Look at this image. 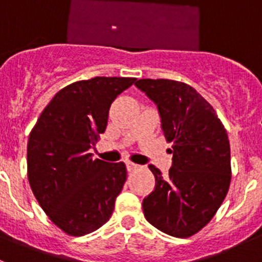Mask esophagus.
I'll return each mask as SVG.
<instances>
[{
	"mask_svg": "<svg viewBox=\"0 0 262 262\" xmlns=\"http://www.w3.org/2000/svg\"><path fill=\"white\" fill-rule=\"evenodd\" d=\"M126 165H127V170H128V172H133V170H136V169L140 168V166H139L138 164L131 163V161H128V163H127Z\"/></svg>",
	"mask_w": 262,
	"mask_h": 262,
	"instance_id": "1",
	"label": "esophagus"
}]
</instances>
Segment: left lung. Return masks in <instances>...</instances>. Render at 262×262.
<instances>
[{"mask_svg": "<svg viewBox=\"0 0 262 262\" xmlns=\"http://www.w3.org/2000/svg\"><path fill=\"white\" fill-rule=\"evenodd\" d=\"M135 85L157 105L173 154L165 177L149 165L156 186L143 200V212L157 230L189 237L211 221L228 193V135L214 107L190 85L165 78H143Z\"/></svg>", "mask_w": 262, "mask_h": 262, "instance_id": "8db88e82", "label": "left lung"}]
</instances>
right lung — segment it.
I'll return each instance as SVG.
<instances>
[{
    "instance_id": "1",
    "label": "right lung",
    "mask_w": 262,
    "mask_h": 262,
    "mask_svg": "<svg viewBox=\"0 0 262 262\" xmlns=\"http://www.w3.org/2000/svg\"><path fill=\"white\" fill-rule=\"evenodd\" d=\"M134 77H93L62 88L41 111L27 143V177L50 221L84 236L110 219L127 180L124 163L93 159L115 98Z\"/></svg>"
}]
</instances>
